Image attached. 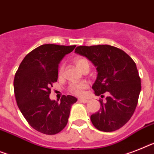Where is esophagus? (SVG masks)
<instances>
[{
  "label": "esophagus",
  "instance_id": "1",
  "mask_svg": "<svg viewBox=\"0 0 154 154\" xmlns=\"http://www.w3.org/2000/svg\"><path fill=\"white\" fill-rule=\"evenodd\" d=\"M78 101H79V102H82V103H87V102H88V100H86V99L79 98Z\"/></svg>",
  "mask_w": 154,
  "mask_h": 154
}]
</instances>
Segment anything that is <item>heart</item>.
I'll return each instance as SVG.
<instances>
[{"mask_svg": "<svg viewBox=\"0 0 154 154\" xmlns=\"http://www.w3.org/2000/svg\"><path fill=\"white\" fill-rule=\"evenodd\" d=\"M75 63L76 66L79 68L81 71H83L85 69H90V63L89 60L84 57H77L75 59ZM63 71V66L60 65L59 68V74L61 75ZM87 87V84L86 82H79V83H72L68 87V91L70 93L73 94L80 95L83 94L84 90Z\"/></svg>", "mask_w": 154, "mask_h": 154, "instance_id": "1", "label": "heart"}]
</instances>
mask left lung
<instances>
[{"mask_svg": "<svg viewBox=\"0 0 154 154\" xmlns=\"http://www.w3.org/2000/svg\"><path fill=\"white\" fill-rule=\"evenodd\" d=\"M75 53L87 57L96 67L97 76L92 86L100 100L101 108L91 116L97 130L110 132L120 129L131 119L138 104L141 91V79L136 64L122 49L109 45L86 46L75 49Z\"/></svg>", "mask_w": 154, "mask_h": 154, "instance_id": "obj_1", "label": "left lung"}]
</instances>
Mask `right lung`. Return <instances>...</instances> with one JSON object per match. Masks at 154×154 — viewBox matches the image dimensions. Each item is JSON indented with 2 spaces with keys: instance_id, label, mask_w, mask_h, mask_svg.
<instances>
[{
  "instance_id": "obj_1",
  "label": "right lung",
  "mask_w": 154,
  "mask_h": 154,
  "mask_svg": "<svg viewBox=\"0 0 154 154\" xmlns=\"http://www.w3.org/2000/svg\"><path fill=\"white\" fill-rule=\"evenodd\" d=\"M76 45L45 44L24 57L14 78V93L20 112L28 124L45 134H56L68 124L72 105L77 99L63 95L60 102L49 98L57 81L58 67L63 57Z\"/></svg>"
}]
</instances>
